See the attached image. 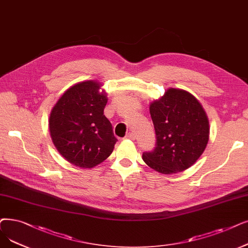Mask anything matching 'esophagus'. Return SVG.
<instances>
[{
	"mask_svg": "<svg viewBox=\"0 0 248 248\" xmlns=\"http://www.w3.org/2000/svg\"><path fill=\"white\" fill-rule=\"evenodd\" d=\"M125 139H128V140H136V135L134 133H128L126 136H125Z\"/></svg>",
	"mask_w": 248,
	"mask_h": 248,
	"instance_id": "obj_1",
	"label": "esophagus"
}]
</instances>
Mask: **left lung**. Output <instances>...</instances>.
<instances>
[{
    "instance_id": "left-lung-1",
    "label": "left lung",
    "mask_w": 248,
    "mask_h": 248,
    "mask_svg": "<svg viewBox=\"0 0 248 248\" xmlns=\"http://www.w3.org/2000/svg\"><path fill=\"white\" fill-rule=\"evenodd\" d=\"M156 147L143 153L144 162L162 174L181 172L196 163L209 142V120L189 92L169 88L150 104Z\"/></svg>"
}]
</instances>
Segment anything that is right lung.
Segmentation results:
<instances>
[{"label":"right lung","mask_w":248,"mask_h":248,"mask_svg":"<svg viewBox=\"0 0 248 248\" xmlns=\"http://www.w3.org/2000/svg\"><path fill=\"white\" fill-rule=\"evenodd\" d=\"M101 84L88 80L64 92L50 112L49 132L59 153L71 164L93 168L113 151L116 138L103 114L107 103Z\"/></svg>","instance_id":"add662e5"}]
</instances>
